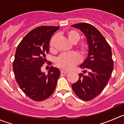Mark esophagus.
<instances>
[{
	"label": "esophagus",
	"mask_w": 124,
	"mask_h": 124,
	"mask_svg": "<svg viewBox=\"0 0 124 124\" xmlns=\"http://www.w3.org/2000/svg\"><path fill=\"white\" fill-rule=\"evenodd\" d=\"M61 73H62V74H67V73H68V71H65L63 70H61Z\"/></svg>",
	"instance_id": "esophagus-1"
}]
</instances>
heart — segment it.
I'll use <instances>...</instances> for the list:
<instances>
[{
  "label": "heart",
  "instance_id": "b5f03b06",
  "mask_svg": "<svg viewBox=\"0 0 124 124\" xmlns=\"http://www.w3.org/2000/svg\"><path fill=\"white\" fill-rule=\"evenodd\" d=\"M68 39L72 44H76L79 41L80 39V35L77 31L71 30L68 31L66 33ZM57 35H54L50 42V47L51 50H54V45ZM78 48L82 54H85L88 51V45L85 42L80 43L78 45ZM80 61V57L79 55L76 53H70L68 54H63L61 55L56 61V65L59 68L65 70H69L71 69L75 65L78 63Z\"/></svg>",
  "mask_w": 124,
  "mask_h": 124
}]
</instances>
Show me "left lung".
<instances>
[{
  "instance_id": "obj_1",
  "label": "left lung",
  "mask_w": 124,
  "mask_h": 124,
  "mask_svg": "<svg viewBox=\"0 0 124 124\" xmlns=\"http://www.w3.org/2000/svg\"><path fill=\"white\" fill-rule=\"evenodd\" d=\"M85 35L88 44V54L79 67L88 70L87 75L79 74L78 81L72 84L73 91L78 98L90 101L99 95L108 84L113 70L111 49L102 34L94 26L86 23L74 24Z\"/></svg>"
}]
</instances>
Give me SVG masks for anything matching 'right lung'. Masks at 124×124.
<instances>
[{
	"mask_svg": "<svg viewBox=\"0 0 124 124\" xmlns=\"http://www.w3.org/2000/svg\"><path fill=\"white\" fill-rule=\"evenodd\" d=\"M59 26H42L29 32L17 48L13 64L19 87L30 99L42 101L53 93L60 70L51 67L48 74L41 71L49 53L50 42Z\"/></svg>",
	"mask_w": 124,
	"mask_h": 124,
	"instance_id": "obj_1",
	"label": "right lung"
}]
</instances>
